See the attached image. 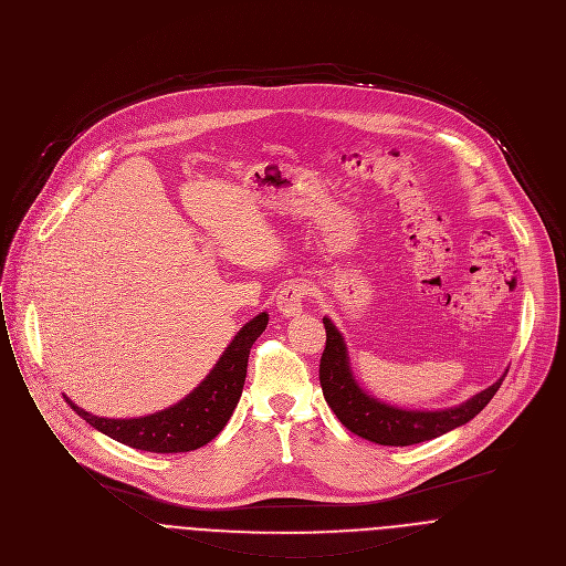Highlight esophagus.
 Wrapping results in <instances>:
<instances>
[{"label": "esophagus", "instance_id": "1", "mask_svg": "<svg viewBox=\"0 0 566 566\" xmlns=\"http://www.w3.org/2000/svg\"><path fill=\"white\" fill-rule=\"evenodd\" d=\"M305 294H307V290H305V285H303V283H298V281L287 283V285L279 292V296H276L279 312H281L283 316H287V318H290V316L301 314V312H303Z\"/></svg>", "mask_w": 566, "mask_h": 566}]
</instances>
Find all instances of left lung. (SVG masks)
I'll return each instance as SVG.
<instances>
[{
  "mask_svg": "<svg viewBox=\"0 0 566 566\" xmlns=\"http://www.w3.org/2000/svg\"><path fill=\"white\" fill-rule=\"evenodd\" d=\"M325 325V350L321 357L318 379L323 388V397L327 406L334 410L350 432L381 443V446H410L419 441L434 439L458 426H464L475 415L484 410V406L493 399L497 388L502 386L506 373L482 392L473 395L460 406L441 408V410H410L386 403L373 395H368L361 384L355 379L348 346L344 334L336 325L323 316Z\"/></svg>",
  "mask_w": 566,
  "mask_h": 566,
  "instance_id": "1",
  "label": "left lung"
}]
</instances>
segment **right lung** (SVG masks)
<instances>
[{
    "label": "right lung",
    "instance_id": "add662e5",
    "mask_svg": "<svg viewBox=\"0 0 566 566\" xmlns=\"http://www.w3.org/2000/svg\"><path fill=\"white\" fill-rule=\"evenodd\" d=\"M270 314L261 312L245 323L232 344L224 348L209 375L178 403L132 419H108L86 412L69 397L71 408L95 430L125 446L147 450V453H187L209 443L230 421L248 375V359L256 338L268 327Z\"/></svg>",
    "mask_w": 566,
    "mask_h": 566
}]
</instances>
